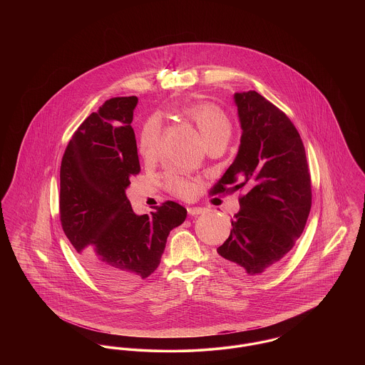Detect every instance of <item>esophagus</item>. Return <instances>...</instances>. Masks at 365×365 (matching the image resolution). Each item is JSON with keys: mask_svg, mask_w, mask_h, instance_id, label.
<instances>
[{"mask_svg": "<svg viewBox=\"0 0 365 365\" xmlns=\"http://www.w3.org/2000/svg\"><path fill=\"white\" fill-rule=\"evenodd\" d=\"M187 212H189V215H190V216H197V215L204 213V212H205V209L198 208V207H190V208H187Z\"/></svg>", "mask_w": 365, "mask_h": 365, "instance_id": "1", "label": "esophagus"}]
</instances>
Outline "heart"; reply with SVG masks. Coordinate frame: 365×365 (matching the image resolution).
<instances>
[{"mask_svg":"<svg viewBox=\"0 0 365 365\" xmlns=\"http://www.w3.org/2000/svg\"><path fill=\"white\" fill-rule=\"evenodd\" d=\"M183 115L195 124L207 145L215 140H227L231 135V120L226 112L216 104L197 103L189 105L183 109ZM161 120L156 116L149 118L143 123L139 134V152L143 156L156 153L161 142ZM167 187L179 197H189L192 192L190 182L176 175H168Z\"/></svg>","mask_w":365,"mask_h":365,"instance_id":"obj_1","label":"heart"}]
</instances>
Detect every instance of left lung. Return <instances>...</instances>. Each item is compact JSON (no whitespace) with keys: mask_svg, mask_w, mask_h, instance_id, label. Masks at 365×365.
Wrapping results in <instances>:
<instances>
[{"mask_svg":"<svg viewBox=\"0 0 365 365\" xmlns=\"http://www.w3.org/2000/svg\"><path fill=\"white\" fill-rule=\"evenodd\" d=\"M234 97L241 145L210 192L245 194L217 253L234 271L261 277L278 267L302 234L312 207V182L302 139L287 115L257 91Z\"/></svg>","mask_w":365,"mask_h":365,"instance_id":"8db88e82","label":"left lung"}]
</instances>
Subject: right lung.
Instances as JSON below:
<instances>
[{"label":"right lung","mask_w":365,"mask_h":365,"mask_svg":"<svg viewBox=\"0 0 365 365\" xmlns=\"http://www.w3.org/2000/svg\"><path fill=\"white\" fill-rule=\"evenodd\" d=\"M138 98L115 97L73 133L60 168L61 227L87 271L105 286L128 290L155 272L170 231L187 210L165 201L138 216L125 197L139 174L131 127Z\"/></svg>","instance_id":"obj_1"}]
</instances>
